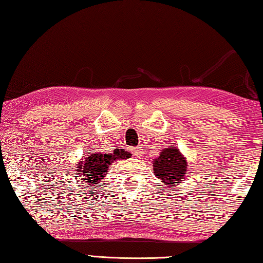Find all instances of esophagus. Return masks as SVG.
Returning a JSON list of instances; mask_svg holds the SVG:
<instances>
[{"mask_svg":"<svg viewBox=\"0 0 263 263\" xmlns=\"http://www.w3.org/2000/svg\"><path fill=\"white\" fill-rule=\"evenodd\" d=\"M132 154H133V156H136V157L140 158L141 156L143 155V150L141 149V147H136V148L132 149Z\"/></svg>","mask_w":263,"mask_h":263,"instance_id":"34e87169","label":"esophagus"}]
</instances>
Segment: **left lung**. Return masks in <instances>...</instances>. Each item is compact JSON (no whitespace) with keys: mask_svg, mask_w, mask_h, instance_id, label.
<instances>
[{"mask_svg":"<svg viewBox=\"0 0 263 263\" xmlns=\"http://www.w3.org/2000/svg\"><path fill=\"white\" fill-rule=\"evenodd\" d=\"M154 173L167 186L175 187L186 174L187 161L177 148H165L153 163Z\"/></svg>","mask_w":263,"mask_h":263,"instance_id":"1","label":"left lung"}]
</instances>
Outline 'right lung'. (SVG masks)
Wrapping results in <instances>:
<instances>
[{"instance_id": "add662e5", "label": "right lung", "mask_w": 263, "mask_h": 263, "mask_svg": "<svg viewBox=\"0 0 263 263\" xmlns=\"http://www.w3.org/2000/svg\"><path fill=\"white\" fill-rule=\"evenodd\" d=\"M131 154L124 149H115L111 154H97L93 153L85 160H80L78 165V172L80 177L85 178L86 182L90 184H97L103 181V177L107 174L108 167L116 159L130 158Z\"/></svg>"}]
</instances>
